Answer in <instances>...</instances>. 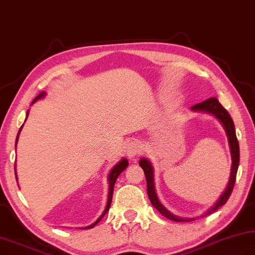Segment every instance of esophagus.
I'll return each instance as SVG.
<instances>
[{"instance_id": "34e87169", "label": "esophagus", "mask_w": 255, "mask_h": 255, "mask_svg": "<svg viewBox=\"0 0 255 255\" xmlns=\"http://www.w3.org/2000/svg\"><path fill=\"white\" fill-rule=\"evenodd\" d=\"M142 153V146L137 141H131L127 146V154L130 159H135Z\"/></svg>"}]
</instances>
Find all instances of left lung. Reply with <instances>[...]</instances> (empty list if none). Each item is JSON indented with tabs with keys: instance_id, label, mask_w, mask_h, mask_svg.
<instances>
[{
	"instance_id": "left-lung-1",
	"label": "left lung",
	"mask_w": 255,
	"mask_h": 255,
	"mask_svg": "<svg viewBox=\"0 0 255 255\" xmlns=\"http://www.w3.org/2000/svg\"><path fill=\"white\" fill-rule=\"evenodd\" d=\"M191 112L194 113H206L216 118L218 121H220L221 124L224 128V130L226 132L227 135V140H229V145H230V151H231V157H232V164H231V173H230V179L227 185L225 187L224 191H223L222 195L220 196L214 205H212L207 211H205L200 217L207 216L209 214H212L213 212H215L217 208H220L223 206L229 199L230 195L233 190V187L235 184V178H236V172H238V168H239V162H240V146H239V141L236 139V133H235V127H234V122L233 120L229 114L224 107L221 105V103L218 102L216 98H209V100L205 101L203 103H199L197 105H194L190 109ZM140 167L143 169L144 175H145V179H146V190H148V196L151 204L152 206L158 209V212L163 215L164 217L169 218L173 222H191L195 221V217H189V218H182L179 216L173 215V214L168 211V209L163 206L158 198L157 191H155V186H154V171H153V166L149 159L146 158H141L139 161Z\"/></svg>"
}]
</instances>
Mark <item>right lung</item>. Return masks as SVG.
I'll return each mask as SVG.
<instances>
[{
	"label": "right lung",
	"instance_id": "obj_1",
	"mask_svg": "<svg viewBox=\"0 0 255 255\" xmlns=\"http://www.w3.org/2000/svg\"><path fill=\"white\" fill-rule=\"evenodd\" d=\"M46 95H47V93H44V92L40 93L39 95L34 98L33 102L31 103V105H33L35 102H38V101H40V100H43V98L46 97ZM29 111H30V110L26 111V116H25L24 122L26 121V119H28ZM22 128H23V124H22V127L20 128L19 132H17L16 140H15V148H16V143H17V140H19V135H20V132H21V130H22ZM128 159L122 158V159L120 160V161H119L118 163L115 164V166H113V168L111 169L110 172H109V176H107V181H109V195H107V204H106V206H105L104 212H103V213H102V215H101L100 217H98L95 222L92 223L91 225H88V226H86V227H80V229H82V230H88V229H92V227L95 226V225L97 224V223H100L102 218L105 216V214H106L107 212H109L110 206H111V203H112V197H113V191H114V185H115V181H116V179H118V177L120 176V173L122 172V171H124L125 169H127V167H128ZM14 171H15V179L17 180L16 169H15V168H14Z\"/></svg>",
	"mask_w": 255,
	"mask_h": 255
}]
</instances>
